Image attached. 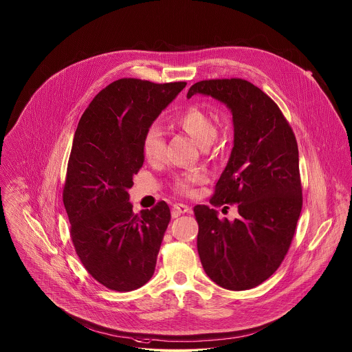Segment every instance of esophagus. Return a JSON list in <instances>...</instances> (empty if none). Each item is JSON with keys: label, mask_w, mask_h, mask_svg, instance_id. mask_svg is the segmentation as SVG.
Here are the masks:
<instances>
[{"label": "esophagus", "mask_w": 352, "mask_h": 352, "mask_svg": "<svg viewBox=\"0 0 352 352\" xmlns=\"http://www.w3.org/2000/svg\"><path fill=\"white\" fill-rule=\"evenodd\" d=\"M192 212L191 207H188L187 204H183V203H176L173 206V215L177 217V215H182V214H190Z\"/></svg>", "instance_id": "34e87169"}]
</instances>
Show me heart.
Instances as JSON below:
<instances>
[{
	"label": "heart",
	"instance_id": "obj_1",
	"mask_svg": "<svg viewBox=\"0 0 352 352\" xmlns=\"http://www.w3.org/2000/svg\"><path fill=\"white\" fill-rule=\"evenodd\" d=\"M179 126L201 146L207 148L217 135V126L212 118L199 107H190L177 119ZM144 154L148 160L157 161L164 157L165 138L161 129L155 124L151 126L142 141ZM204 180V173L201 170H192L176 180V190L183 194H190L192 186Z\"/></svg>",
	"mask_w": 352,
	"mask_h": 352
}]
</instances>
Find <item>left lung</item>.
Wrapping results in <instances>:
<instances>
[{
  "mask_svg": "<svg viewBox=\"0 0 352 352\" xmlns=\"http://www.w3.org/2000/svg\"><path fill=\"white\" fill-rule=\"evenodd\" d=\"M210 96L233 115L234 141L210 203H237L240 217L194 208L198 253L207 276L218 286L241 292L267 280L290 248L302 210L300 158L296 135L279 107L241 78L194 84L187 98Z\"/></svg>",
  "mask_w": 352,
  "mask_h": 352,
  "instance_id": "left-lung-1",
  "label": "left lung"
}]
</instances>
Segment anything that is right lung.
Listing matches in <instances>:
<instances>
[{
    "instance_id": "obj_1",
    "label": "right lung",
    "mask_w": 352,
    "mask_h": 352,
    "mask_svg": "<svg viewBox=\"0 0 352 352\" xmlns=\"http://www.w3.org/2000/svg\"><path fill=\"white\" fill-rule=\"evenodd\" d=\"M186 85L113 81L91 101L74 133L63 204L81 263L109 290H135L154 274L170 211L160 201L134 214L129 190L145 161L146 130Z\"/></svg>"
}]
</instances>
